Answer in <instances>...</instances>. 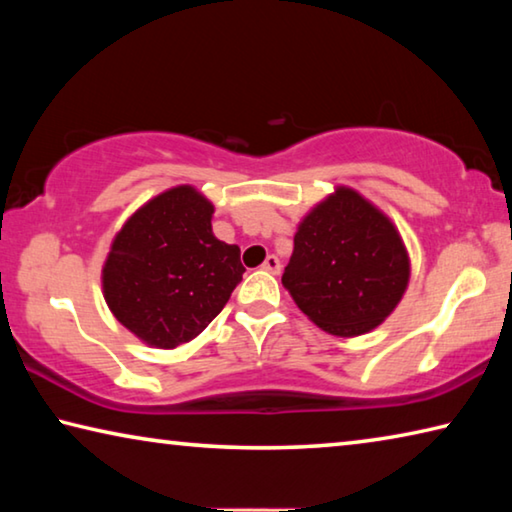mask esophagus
Instances as JSON below:
<instances>
[{
  "label": "esophagus",
  "mask_w": 512,
  "mask_h": 512,
  "mask_svg": "<svg viewBox=\"0 0 512 512\" xmlns=\"http://www.w3.org/2000/svg\"><path fill=\"white\" fill-rule=\"evenodd\" d=\"M262 268H264V271H268V273H280V259H277L275 255H268L264 259Z\"/></svg>",
  "instance_id": "obj_1"
}]
</instances>
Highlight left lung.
Here are the masks:
<instances>
[{"mask_svg": "<svg viewBox=\"0 0 512 512\" xmlns=\"http://www.w3.org/2000/svg\"><path fill=\"white\" fill-rule=\"evenodd\" d=\"M409 277L393 221L354 189L336 187L300 221L282 284L311 323L359 336L393 314Z\"/></svg>", "mask_w": 512, "mask_h": 512, "instance_id": "left-lung-1", "label": "left lung"}]
</instances>
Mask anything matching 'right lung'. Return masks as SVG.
<instances>
[{
  "label": "right lung",
  "instance_id": "right-lung-1",
  "mask_svg": "<svg viewBox=\"0 0 512 512\" xmlns=\"http://www.w3.org/2000/svg\"><path fill=\"white\" fill-rule=\"evenodd\" d=\"M212 214L198 189L178 185L144 203L112 239L103 298L146 345L171 350L196 339L241 282L239 246L214 237Z\"/></svg>",
  "mask_w": 512,
  "mask_h": 512
}]
</instances>
